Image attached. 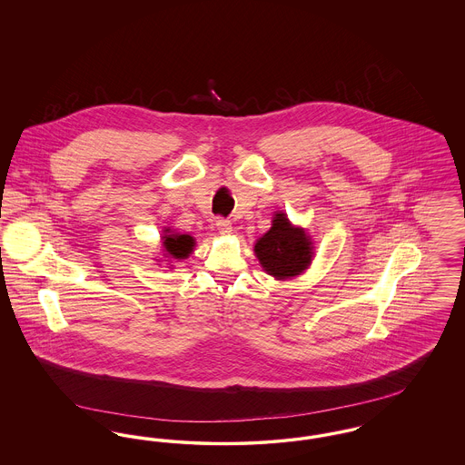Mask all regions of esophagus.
I'll use <instances>...</instances> for the list:
<instances>
[{
	"mask_svg": "<svg viewBox=\"0 0 465 465\" xmlns=\"http://www.w3.org/2000/svg\"><path fill=\"white\" fill-rule=\"evenodd\" d=\"M216 228H218V232L222 233V235H230L232 233V223L228 222V220H216Z\"/></svg>",
	"mask_w": 465,
	"mask_h": 465,
	"instance_id": "obj_1",
	"label": "esophagus"
}]
</instances>
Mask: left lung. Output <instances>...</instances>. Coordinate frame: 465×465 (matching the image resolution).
Here are the masks:
<instances>
[{
  "label": "left lung",
  "mask_w": 465,
  "mask_h": 465,
  "mask_svg": "<svg viewBox=\"0 0 465 465\" xmlns=\"http://www.w3.org/2000/svg\"><path fill=\"white\" fill-rule=\"evenodd\" d=\"M254 254L268 275L288 281L312 265L313 242L305 228L292 224L286 213L277 211L270 230L254 242Z\"/></svg>",
  "instance_id": "left-lung-1"
}]
</instances>
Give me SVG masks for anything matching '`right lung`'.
<instances>
[{"label":"right lung","mask_w":465,"mask_h":465,"mask_svg":"<svg viewBox=\"0 0 465 465\" xmlns=\"http://www.w3.org/2000/svg\"><path fill=\"white\" fill-rule=\"evenodd\" d=\"M195 249V239L190 233H179L176 230L165 228L162 233V251L169 260H186Z\"/></svg>","instance_id":"obj_1"}]
</instances>
